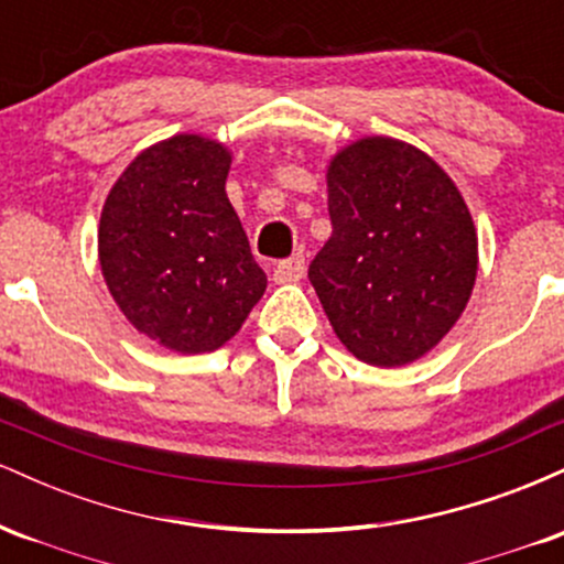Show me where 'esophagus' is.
I'll return each mask as SVG.
<instances>
[{"label": "esophagus", "instance_id": "obj_1", "mask_svg": "<svg viewBox=\"0 0 564 564\" xmlns=\"http://www.w3.org/2000/svg\"><path fill=\"white\" fill-rule=\"evenodd\" d=\"M302 275H304V257L302 254H294V257H289V260L278 262L275 270H273V281L275 283L300 281Z\"/></svg>", "mask_w": 564, "mask_h": 564}]
</instances>
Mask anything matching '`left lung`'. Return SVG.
Masks as SVG:
<instances>
[{"label":"left lung","instance_id":"1","mask_svg":"<svg viewBox=\"0 0 564 564\" xmlns=\"http://www.w3.org/2000/svg\"><path fill=\"white\" fill-rule=\"evenodd\" d=\"M332 238L310 283L355 358L419 360L462 318L477 278V232L453 180L419 148L364 138L326 172Z\"/></svg>","mask_w":564,"mask_h":564}]
</instances>
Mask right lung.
<instances>
[{
  "label": "right lung",
  "mask_w": 564,
  "mask_h": 564,
  "mask_svg": "<svg viewBox=\"0 0 564 564\" xmlns=\"http://www.w3.org/2000/svg\"><path fill=\"white\" fill-rule=\"evenodd\" d=\"M230 161L223 142L174 134L145 148L102 206L106 286L140 334L174 352L223 347L268 289L225 193Z\"/></svg>",
  "instance_id": "obj_1"
}]
</instances>
